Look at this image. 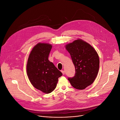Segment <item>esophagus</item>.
<instances>
[{
	"mask_svg": "<svg viewBox=\"0 0 120 120\" xmlns=\"http://www.w3.org/2000/svg\"><path fill=\"white\" fill-rule=\"evenodd\" d=\"M61 72L62 73V74H63V75H64V70H62L61 71Z\"/></svg>",
	"mask_w": 120,
	"mask_h": 120,
	"instance_id": "obj_1",
	"label": "esophagus"
}]
</instances>
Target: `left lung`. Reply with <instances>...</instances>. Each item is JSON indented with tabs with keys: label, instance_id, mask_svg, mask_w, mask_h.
Listing matches in <instances>:
<instances>
[{
	"label": "left lung",
	"instance_id": "1",
	"mask_svg": "<svg viewBox=\"0 0 120 120\" xmlns=\"http://www.w3.org/2000/svg\"><path fill=\"white\" fill-rule=\"evenodd\" d=\"M65 47L71 56L75 69V75L68 79L75 88L84 89L93 83L98 73V55L91 45L81 39L66 45Z\"/></svg>",
	"mask_w": 120,
	"mask_h": 120
}]
</instances>
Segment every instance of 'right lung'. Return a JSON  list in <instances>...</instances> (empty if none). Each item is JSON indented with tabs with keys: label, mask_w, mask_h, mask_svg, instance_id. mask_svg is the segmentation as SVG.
Returning a JSON list of instances; mask_svg holds the SVG:
<instances>
[{
	"label": "right lung",
	"mask_w": 120,
	"mask_h": 120,
	"mask_svg": "<svg viewBox=\"0 0 120 120\" xmlns=\"http://www.w3.org/2000/svg\"><path fill=\"white\" fill-rule=\"evenodd\" d=\"M52 47V45L49 44H37L32 48L26 64V73L30 82L34 87L45 94L55 89L58 78L62 75L48 60Z\"/></svg>",
	"instance_id": "right-lung-1"
}]
</instances>
